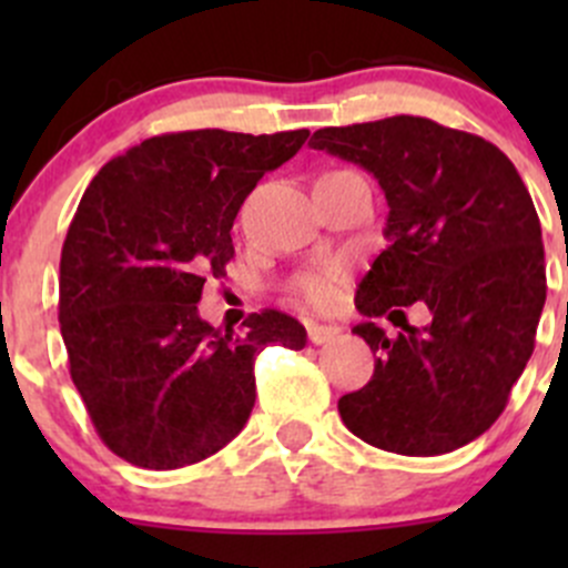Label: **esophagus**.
Masks as SVG:
<instances>
[{"label": "esophagus", "mask_w": 568, "mask_h": 568, "mask_svg": "<svg viewBox=\"0 0 568 568\" xmlns=\"http://www.w3.org/2000/svg\"><path fill=\"white\" fill-rule=\"evenodd\" d=\"M341 335V326H332V324H318V321H307V337H311V343H329L332 337Z\"/></svg>", "instance_id": "1"}]
</instances>
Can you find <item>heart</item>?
I'll return each mask as SVG.
<instances>
[{"label":"heart","instance_id":"obj_1","mask_svg":"<svg viewBox=\"0 0 568 568\" xmlns=\"http://www.w3.org/2000/svg\"><path fill=\"white\" fill-rule=\"evenodd\" d=\"M341 280V266L313 268V272L300 274V277L294 280V294L313 307H329L332 302L337 300Z\"/></svg>","mask_w":568,"mask_h":568}]
</instances>
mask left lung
<instances>
[{
	"label": "left lung",
	"mask_w": 568,
	"mask_h": 568,
	"mask_svg": "<svg viewBox=\"0 0 568 568\" xmlns=\"http://www.w3.org/2000/svg\"><path fill=\"white\" fill-rule=\"evenodd\" d=\"M311 148L379 181L387 247L354 302L363 316L406 329L387 337L374 321L354 326L379 357L368 385L337 400L343 423L400 456L473 443L506 409L547 300L528 186L484 136L415 114L318 129ZM415 301L429 311L426 327L405 324Z\"/></svg>",
	"instance_id": "left-lung-1"
}]
</instances>
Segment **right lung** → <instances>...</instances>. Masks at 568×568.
Returning a JSON list of instances; mask_svg holds the SVG:
<instances>
[{
  "label": "right lung",
  "instance_id": "right-lung-1",
  "mask_svg": "<svg viewBox=\"0 0 568 568\" xmlns=\"http://www.w3.org/2000/svg\"><path fill=\"white\" fill-rule=\"evenodd\" d=\"M307 129L151 136L90 181L60 257V332L95 432L120 459L178 469L225 448L255 406V357L305 348V326L261 311L233 335L197 316L205 277L233 257L231 227Z\"/></svg>",
  "mask_w": 568,
  "mask_h": 568
}]
</instances>
